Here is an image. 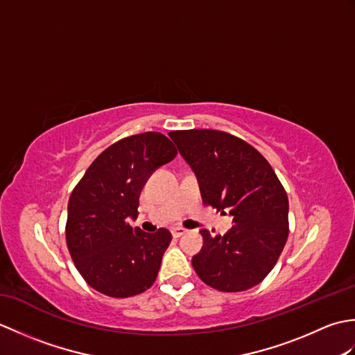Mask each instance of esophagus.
Masks as SVG:
<instances>
[{"label": "esophagus", "instance_id": "34e87169", "mask_svg": "<svg viewBox=\"0 0 355 355\" xmlns=\"http://www.w3.org/2000/svg\"><path fill=\"white\" fill-rule=\"evenodd\" d=\"M171 232H172V236L173 238H180V236H183V235H186V233H187V230L183 229V227H173Z\"/></svg>", "mask_w": 355, "mask_h": 355}]
</instances>
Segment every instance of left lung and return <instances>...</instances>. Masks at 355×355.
I'll use <instances>...</instances> for the list:
<instances>
[{
    "instance_id": "1",
    "label": "left lung",
    "mask_w": 355,
    "mask_h": 355,
    "mask_svg": "<svg viewBox=\"0 0 355 355\" xmlns=\"http://www.w3.org/2000/svg\"><path fill=\"white\" fill-rule=\"evenodd\" d=\"M178 153L197 175L205 205L233 216L232 229L205 244L192 266L205 284L235 293L258 285L288 238V197L270 163L235 135L215 130L172 131Z\"/></svg>"
}]
</instances>
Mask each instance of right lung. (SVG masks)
<instances>
[{
  "label": "right lung",
  "mask_w": 355,
  "mask_h": 355,
  "mask_svg": "<svg viewBox=\"0 0 355 355\" xmlns=\"http://www.w3.org/2000/svg\"><path fill=\"white\" fill-rule=\"evenodd\" d=\"M177 155L160 132L116 141L87 169L69 200L67 247L74 266L94 290L111 297L146 291L160 270L171 232L131 227L143 186L155 169Z\"/></svg>",
  "instance_id": "obj_1"
}]
</instances>
